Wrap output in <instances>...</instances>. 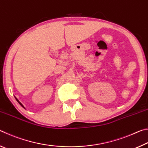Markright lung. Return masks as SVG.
I'll return each mask as SVG.
<instances>
[{"instance_id": "obj_1", "label": "right lung", "mask_w": 148, "mask_h": 148, "mask_svg": "<svg viewBox=\"0 0 148 148\" xmlns=\"http://www.w3.org/2000/svg\"><path fill=\"white\" fill-rule=\"evenodd\" d=\"M15 98H16V97H15ZM16 101H17V102H19V104H20V105H21V106H22V107H23V108H24V106H23V104H21V102H19V101H18V100H17V99H16Z\"/></svg>"}]
</instances>
